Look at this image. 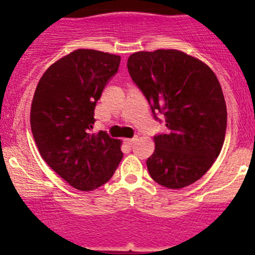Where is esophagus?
<instances>
[{
    "label": "esophagus",
    "mask_w": 255,
    "mask_h": 255,
    "mask_svg": "<svg viewBox=\"0 0 255 255\" xmlns=\"http://www.w3.org/2000/svg\"><path fill=\"white\" fill-rule=\"evenodd\" d=\"M136 139L138 138H131V139H125V143L128 144V145H132V144L136 141Z\"/></svg>",
    "instance_id": "34e87169"
}]
</instances>
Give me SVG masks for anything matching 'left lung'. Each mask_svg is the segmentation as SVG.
Wrapping results in <instances>:
<instances>
[{"label": "left lung", "mask_w": 255, "mask_h": 255, "mask_svg": "<svg viewBox=\"0 0 255 255\" xmlns=\"http://www.w3.org/2000/svg\"><path fill=\"white\" fill-rule=\"evenodd\" d=\"M128 69L167 128L154 136L147 159L150 177L168 189L191 185L212 167L225 141L227 110L217 76L203 61L177 49L135 52Z\"/></svg>", "instance_id": "obj_1"}]
</instances>
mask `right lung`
<instances>
[{"mask_svg": "<svg viewBox=\"0 0 255 255\" xmlns=\"http://www.w3.org/2000/svg\"><path fill=\"white\" fill-rule=\"evenodd\" d=\"M120 60L108 52L75 49L52 64L35 88L30 128L38 150L78 190L102 186L123 158L121 140L91 132L97 101Z\"/></svg>", "mask_w": 255, "mask_h": 255, "instance_id": "obj_1", "label": "right lung"}]
</instances>
